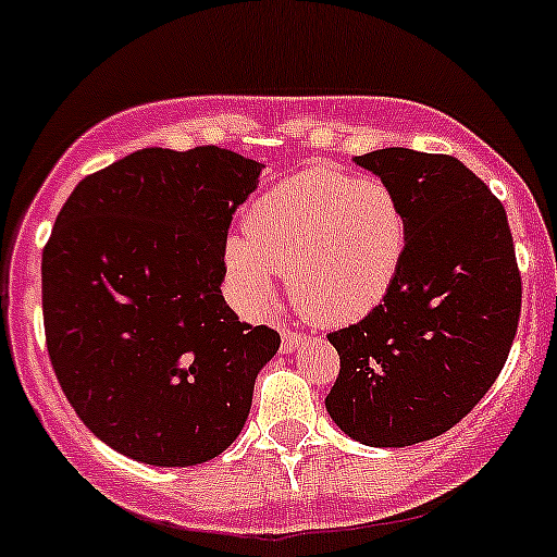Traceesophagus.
<instances>
[{
	"label": "esophagus",
	"mask_w": 557,
	"mask_h": 557,
	"mask_svg": "<svg viewBox=\"0 0 557 557\" xmlns=\"http://www.w3.org/2000/svg\"><path fill=\"white\" fill-rule=\"evenodd\" d=\"M304 344L301 330H293L290 325H283V351H296Z\"/></svg>",
	"instance_id": "esophagus-1"
}]
</instances>
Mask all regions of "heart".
Here are the masks:
<instances>
[{"label":"heart","instance_id":"1","mask_svg":"<svg viewBox=\"0 0 557 557\" xmlns=\"http://www.w3.org/2000/svg\"><path fill=\"white\" fill-rule=\"evenodd\" d=\"M407 240V211L394 187L311 166L250 206L248 224L227 237V269L246 309H267L274 280L285 274L293 307L317 325L338 327L381 307Z\"/></svg>","mask_w":557,"mask_h":557}]
</instances>
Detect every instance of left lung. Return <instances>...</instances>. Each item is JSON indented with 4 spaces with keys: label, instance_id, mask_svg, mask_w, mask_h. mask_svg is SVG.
<instances>
[{
    "label": "left lung",
    "instance_id": "1",
    "mask_svg": "<svg viewBox=\"0 0 557 557\" xmlns=\"http://www.w3.org/2000/svg\"><path fill=\"white\" fill-rule=\"evenodd\" d=\"M357 163L399 193L409 240L381 307L327 335L341 370L325 407L368 447H409L460 423L497 381L521 272L505 206L455 156L386 148Z\"/></svg>",
    "mask_w": 557,
    "mask_h": 557
}]
</instances>
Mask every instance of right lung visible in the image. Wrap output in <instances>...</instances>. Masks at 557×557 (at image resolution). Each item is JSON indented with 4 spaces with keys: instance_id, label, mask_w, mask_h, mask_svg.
I'll return each mask as SVG.
<instances>
[{
    "instance_id": "add662e5",
    "label": "right lung",
    "mask_w": 557,
    "mask_h": 557,
    "mask_svg": "<svg viewBox=\"0 0 557 557\" xmlns=\"http://www.w3.org/2000/svg\"><path fill=\"white\" fill-rule=\"evenodd\" d=\"M261 163L145 148L84 176L41 253L47 351L100 442L148 466L222 455L280 333L227 307L230 224Z\"/></svg>"
}]
</instances>
